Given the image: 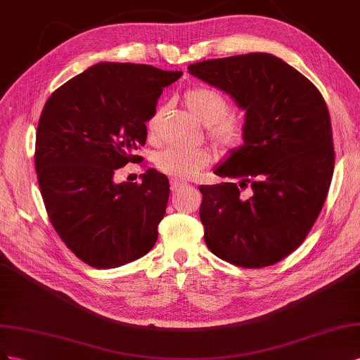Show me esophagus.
I'll use <instances>...</instances> for the list:
<instances>
[{
	"label": "esophagus",
	"instance_id": "1",
	"mask_svg": "<svg viewBox=\"0 0 360 360\" xmlns=\"http://www.w3.org/2000/svg\"><path fill=\"white\" fill-rule=\"evenodd\" d=\"M182 187H186V184L181 182L179 179H170V190H172V193H176Z\"/></svg>",
	"mask_w": 360,
	"mask_h": 360
}]
</instances>
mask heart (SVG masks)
I'll return each mask as SVG.
<instances>
[{"label": "heart", "instance_id": "1", "mask_svg": "<svg viewBox=\"0 0 360 360\" xmlns=\"http://www.w3.org/2000/svg\"><path fill=\"white\" fill-rule=\"evenodd\" d=\"M187 108L207 127L208 137L226 150L238 149L245 136L244 122L229 112V101L221 91L211 87H194L186 91ZM166 108L158 107L149 117L146 127L150 137L158 134ZM214 161V153L207 148L181 149L167 148L155 157L157 169L173 179H191Z\"/></svg>", "mask_w": 360, "mask_h": 360}]
</instances>
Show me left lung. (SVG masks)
<instances>
[{
	"instance_id": "obj_1",
	"label": "left lung",
	"mask_w": 360,
	"mask_h": 360,
	"mask_svg": "<svg viewBox=\"0 0 360 360\" xmlns=\"http://www.w3.org/2000/svg\"><path fill=\"white\" fill-rule=\"evenodd\" d=\"M245 110L244 145L215 174L240 182L199 187L205 243L244 269L282 261L304 241L330 187L335 152L323 95L279 57L252 53L188 66ZM250 186L249 198L239 188Z\"/></svg>"
}]
</instances>
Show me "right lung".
I'll return each instance as SVG.
<instances>
[{
	"label": "right lung",
	"mask_w": 360,
	"mask_h": 360,
	"mask_svg": "<svg viewBox=\"0 0 360 360\" xmlns=\"http://www.w3.org/2000/svg\"><path fill=\"white\" fill-rule=\"evenodd\" d=\"M182 72L149 65L98 63L46 101L36 132L34 166L48 217L77 258L116 269L146 255L169 200L166 174L115 182V172L145 146L146 122L162 89Z\"/></svg>",
	"instance_id": "right-lung-1"
}]
</instances>
